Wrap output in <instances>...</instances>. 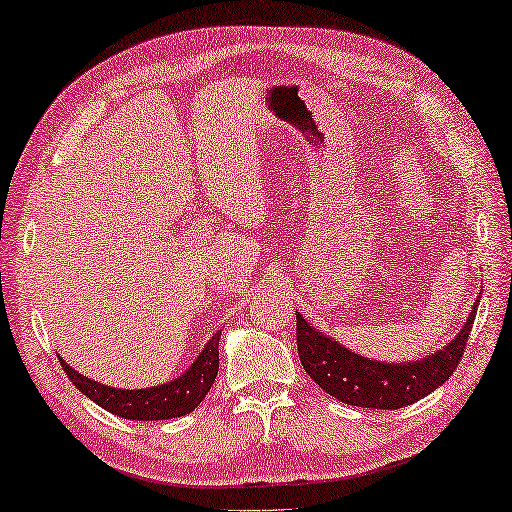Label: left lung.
<instances>
[{"label":"left lung","mask_w":512,"mask_h":512,"mask_svg":"<svg viewBox=\"0 0 512 512\" xmlns=\"http://www.w3.org/2000/svg\"><path fill=\"white\" fill-rule=\"evenodd\" d=\"M469 312L465 326L440 351L410 362H380L351 351L326 332L316 330L303 314L296 312V344L303 369L321 389L337 401L358 408L396 410L417 403L437 387H442L460 364L476 307Z\"/></svg>","instance_id":"obj_1"}]
</instances>
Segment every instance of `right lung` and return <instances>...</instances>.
Returning a JSON list of instances; mask_svg holds the SVG:
<instances>
[{"mask_svg": "<svg viewBox=\"0 0 512 512\" xmlns=\"http://www.w3.org/2000/svg\"><path fill=\"white\" fill-rule=\"evenodd\" d=\"M218 339L221 332H214L202 348L196 362L180 376L168 380L157 387L143 389H118L97 383L84 373L72 369L70 364L59 358L63 371L68 373L70 383L75 385L81 394L95 401L111 415L134 419V421H159V419H175L193 412L212 389L216 373H218Z\"/></svg>", "mask_w": 512, "mask_h": 512, "instance_id": "1", "label": "right lung"}]
</instances>
